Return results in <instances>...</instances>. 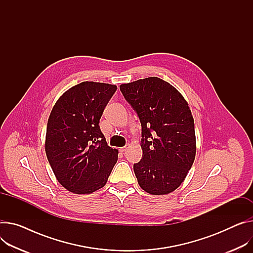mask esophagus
Returning <instances> with one entry per match:
<instances>
[{"label":"esophagus","mask_w":253,"mask_h":253,"mask_svg":"<svg viewBox=\"0 0 253 253\" xmlns=\"http://www.w3.org/2000/svg\"><path fill=\"white\" fill-rule=\"evenodd\" d=\"M128 146H129V145H126V146H125V147H123V148H121V151H122V152H123V153H124V152H126V150H127V148H128Z\"/></svg>","instance_id":"obj_1"}]
</instances>
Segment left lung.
<instances>
[{"instance_id":"1","label":"left lung","mask_w":253,"mask_h":253,"mask_svg":"<svg viewBox=\"0 0 253 253\" xmlns=\"http://www.w3.org/2000/svg\"><path fill=\"white\" fill-rule=\"evenodd\" d=\"M120 89L142 125L143 157L133 171L143 190L162 196L184 181L197 153L194 121L181 93L158 77Z\"/></svg>"}]
</instances>
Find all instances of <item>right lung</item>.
<instances>
[{"mask_svg": "<svg viewBox=\"0 0 253 253\" xmlns=\"http://www.w3.org/2000/svg\"><path fill=\"white\" fill-rule=\"evenodd\" d=\"M116 86L82 82L54 103L47 121L44 149L56 180L67 190L88 194L102 188L118 161L99 120Z\"/></svg>", "mask_w": 253, "mask_h": 253, "instance_id": "1", "label": "right lung"}]
</instances>
